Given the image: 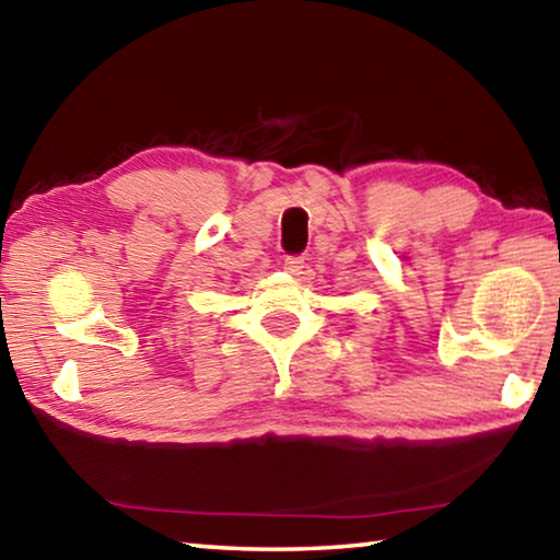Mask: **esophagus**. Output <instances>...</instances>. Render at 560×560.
<instances>
[{"instance_id":"1","label":"esophagus","mask_w":560,"mask_h":560,"mask_svg":"<svg viewBox=\"0 0 560 560\" xmlns=\"http://www.w3.org/2000/svg\"><path fill=\"white\" fill-rule=\"evenodd\" d=\"M301 269H303V257H287V259H283V271L301 273Z\"/></svg>"}]
</instances>
